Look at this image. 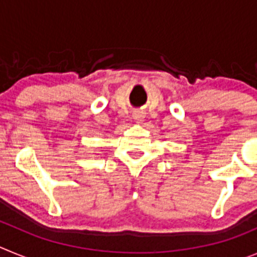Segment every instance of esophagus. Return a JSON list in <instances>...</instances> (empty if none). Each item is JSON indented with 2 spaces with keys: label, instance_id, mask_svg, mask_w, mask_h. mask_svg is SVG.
Returning a JSON list of instances; mask_svg holds the SVG:
<instances>
[{
  "label": "esophagus",
  "instance_id": "34e87169",
  "mask_svg": "<svg viewBox=\"0 0 257 257\" xmlns=\"http://www.w3.org/2000/svg\"><path fill=\"white\" fill-rule=\"evenodd\" d=\"M134 119H135L136 122H142L143 121V113H140V112L134 113Z\"/></svg>",
  "mask_w": 257,
  "mask_h": 257
}]
</instances>
